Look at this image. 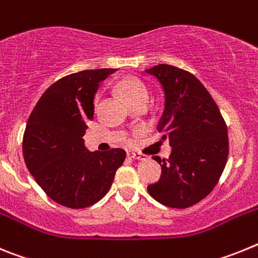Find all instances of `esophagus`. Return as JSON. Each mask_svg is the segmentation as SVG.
I'll return each instance as SVG.
<instances>
[{
	"mask_svg": "<svg viewBox=\"0 0 258 258\" xmlns=\"http://www.w3.org/2000/svg\"><path fill=\"white\" fill-rule=\"evenodd\" d=\"M127 157H129V159H133V160H146V159H147L145 155L137 154V152H127Z\"/></svg>",
	"mask_w": 258,
	"mask_h": 258,
	"instance_id": "34e87169",
	"label": "esophagus"
}]
</instances>
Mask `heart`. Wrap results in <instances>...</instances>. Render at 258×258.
Masks as SVG:
<instances>
[{"mask_svg": "<svg viewBox=\"0 0 258 258\" xmlns=\"http://www.w3.org/2000/svg\"><path fill=\"white\" fill-rule=\"evenodd\" d=\"M117 90L118 93L124 97L126 103L129 106L134 103H140V102H145L149 103V90L145 86V84L141 83L140 80L136 79H124L117 83ZM98 104V99L95 101V106Z\"/></svg>", "mask_w": 258, "mask_h": 258, "instance_id": "b5f03b06", "label": "heart"}]
</instances>
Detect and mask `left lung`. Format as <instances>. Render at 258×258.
<instances>
[{"mask_svg":"<svg viewBox=\"0 0 258 258\" xmlns=\"http://www.w3.org/2000/svg\"><path fill=\"white\" fill-rule=\"evenodd\" d=\"M160 83L164 111L157 131L169 140V159L152 157L161 177L147 191L170 208H188L217 184L229 156L227 126L213 98L197 77L169 64L145 71Z\"/></svg>","mask_w":258,"mask_h":258,"instance_id":"1","label":"left lung"}]
</instances>
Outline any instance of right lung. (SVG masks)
I'll return each instance as SVG.
<instances>
[{
    "label": "right lung",
    "mask_w": 258,
    "mask_h": 258,
    "mask_svg": "<svg viewBox=\"0 0 258 258\" xmlns=\"http://www.w3.org/2000/svg\"><path fill=\"white\" fill-rule=\"evenodd\" d=\"M116 70L81 71L52 84L32 111L23 137L24 161L47 197L68 208H86L108 192L126 152L89 151L83 137L94 117L99 84Z\"/></svg>",
    "instance_id": "1"
}]
</instances>
